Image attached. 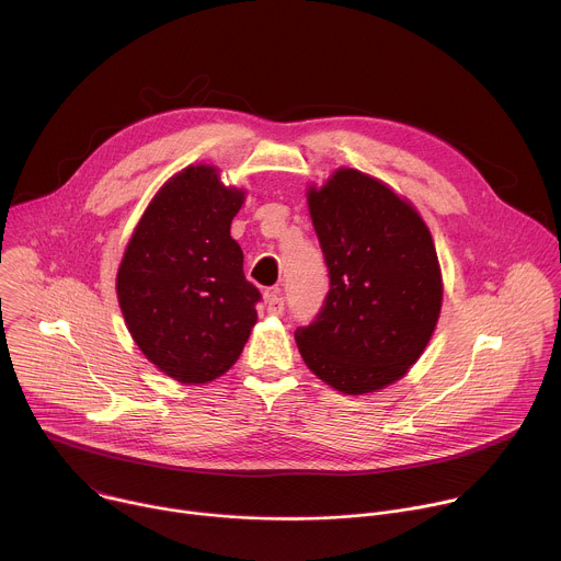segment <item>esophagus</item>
I'll use <instances>...</instances> for the list:
<instances>
[{"label": "esophagus", "instance_id": "esophagus-1", "mask_svg": "<svg viewBox=\"0 0 561 561\" xmlns=\"http://www.w3.org/2000/svg\"><path fill=\"white\" fill-rule=\"evenodd\" d=\"M265 305H267V313L270 316H283V311H285V300H283V296L278 291L270 294Z\"/></svg>", "mask_w": 561, "mask_h": 561}]
</instances>
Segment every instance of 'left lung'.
Returning <instances> with one entry per match:
<instances>
[{
  "label": "left lung",
  "instance_id": "1",
  "mask_svg": "<svg viewBox=\"0 0 561 561\" xmlns=\"http://www.w3.org/2000/svg\"><path fill=\"white\" fill-rule=\"evenodd\" d=\"M331 289L296 331L309 370L344 394L399 381L425 351L440 313L443 278L430 228L388 184L337 169L307 191Z\"/></svg>",
  "mask_w": 561,
  "mask_h": 561
}]
</instances>
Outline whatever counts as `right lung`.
Listing matches in <instances>:
<instances>
[{
  "label": "right lung",
  "mask_w": 561,
  "mask_h": 561,
  "mask_svg": "<svg viewBox=\"0 0 561 561\" xmlns=\"http://www.w3.org/2000/svg\"><path fill=\"white\" fill-rule=\"evenodd\" d=\"M245 191L210 164L186 167L151 199L123 254L116 291L125 324L164 375L208 383L239 359L259 316L230 224Z\"/></svg>",
  "instance_id": "obj_1"
}]
</instances>
